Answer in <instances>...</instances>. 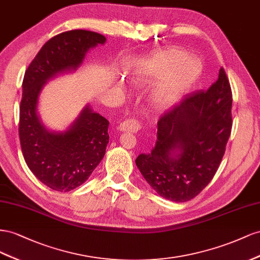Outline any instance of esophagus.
Wrapping results in <instances>:
<instances>
[{"instance_id": "esophagus-1", "label": "esophagus", "mask_w": 260, "mask_h": 260, "mask_svg": "<svg viewBox=\"0 0 260 260\" xmlns=\"http://www.w3.org/2000/svg\"><path fill=\"white\" fill-rule=\"evenodd\" d=\"M142 128V124L135 118H129V120H125L120 125L117 126V129L121 132H131V133H137Z\"/></svg>"}]
</instances>
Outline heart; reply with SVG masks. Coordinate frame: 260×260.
<instances>
[{"mask_svg": "<svg viewBox=\"0 0 260 260\" xmlns=\"http://www.w3.org/2000/svg\"><path fill=\"white\" fill-rule=\"evenodd\" d=\"M203 65L196 57L187 56L181 49H169L152 55L138 65L140 79H154L166 76L158 87L155 97L162 102H170L195 83L202 73Z\"/></svg>", "mask_w": 260, "mask_h": 260, "instance_id": "heart-1", "label": "heart"}]
</instances>
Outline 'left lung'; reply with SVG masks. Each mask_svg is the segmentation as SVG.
<instances>
[{"mask_svg": "<svg viewBox=\"0 0 260 260\" xmlns=\"http://www.w3.org/2000/svg\"><path fill=\"white\" fill-rule=\"evenodd\" d=\"M231 86L221 68L208 90L187 94L160 117L153 149L135 162L161 197L187 202L210 183L231 134Z\"/></svg>", "mask_w": 260, "mask_h": 260, "instance_id": "8db88e82", "label": "left lung"}]
</instances>
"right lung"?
Listing matches in <instances>:
<instances>
[{
  "label": "right lung",
  "instance_id": "add662e5",
  "mask_svg": "<svg viewBox=\"0 0 260 260\" xmlns=\"http://www.w3.org/2000/svg\"><path fill=\"white\" fill-rule=\"evenodd\" d=\"M106 40L105 36L81 29L54 36L25 73L19 108L21 151L37 179L57 191L80 186L101 162L109 143V121L86 106L68 129L49 131L38 114L39 95L48 80L75 72L87 52Z\"/></svg>",
  "mask_w": 260,
  "mask_h": 260
}]
</instances>
